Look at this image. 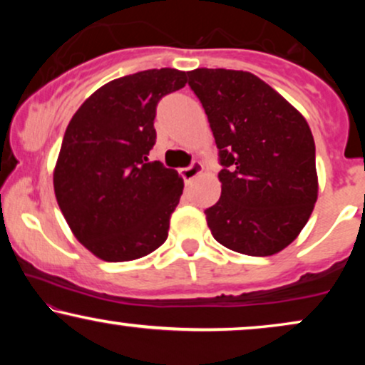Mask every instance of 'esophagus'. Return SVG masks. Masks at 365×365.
I'll return each instance as SVG.
<instances>
[{"mask_svg":"<svg viewBox=\"0 0 365 365\" xmlns=\"http://www.w3.org/2000/svg\"><path fill=\"white\" fill-rule=\"evenodd\" d=\"M202 170H204V166L200 165V163H194V165L188 166V168H183L180 173H182V178L185 180V183H190L192 180L197 177V175L202 173Z\"/></svg>","mask_w":365,"mask_h":365,"instance_id":"esophagus-1","label":"esophagus"}]
</instances>
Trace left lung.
Listing matches in <instances>:
<instances>
[{"label":"left lung","mask_w":365,"mask_h":365,"mask_svg":"<svg viewBox=\"0 0 365 365\" xmlns=\"http://www.w3.org/2000/svg\"><path fill=\"white\" fill-rule=\"evenodd\" d=\"M188 86L202 103L223 165L220 200L204 211L212 237L254 257L282 252L302 232L319 192L307 120L244 70L197 68Z\"/></svg>","instance_id":"1"}]
</instances>
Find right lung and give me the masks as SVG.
<instances>
[{
  "label": "right lung",
  "mask_w": 365,
  "mask_h": 365,
  "mask_svg": "<svg viewBox=\"0 0 365 365\" xmlns=\"http://www.w3.org/2000/svg\"><path fill=\"white\" fill-rule=\"evenodd\" d=\"M187 83L175 68L145 70L104 83L75 111L53 173L70 230L96 257L135 261L165 244L183 178L149 161L163 96Z\"/></svg>",
  "instance_id": "right-lung-1"
}]
</instances>
